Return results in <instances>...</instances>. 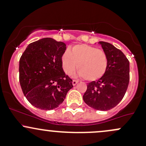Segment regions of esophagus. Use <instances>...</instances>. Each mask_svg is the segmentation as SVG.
Here are the masks:
<instances>
[{
  "label": "esophagus",
  "mask_w": 146,
  "mask_h": 146,
  "mask_svg": "<svg viewBox=\"0 0 146 146\" xmlns=\"http://www.w3.org/2000/svg\"><path fill=\"white\" fill-rule=\"evenodd\" d=\"M78 81L77 80H73V82H72V84H73V86H75V85H76L78 84Z\"/></svg>",
  "instance_id": "1"
}]
</instances>
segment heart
<instances>
[{
	"instance_id": "b5f03b06",
	"label": "heart",
	"mask_w": 146,
	"mask_h": 146,
	"mask_svg": "<svg viewBox=\"0 0 146 146\" xmlns=\"http://www.w3.org/2000/svg\"><path fill=\"white\" fill-rule=\"evenodd\" d=\"M61 63L66 74H72L77 66L78 76L87 81H95L106 73L108 59L104 50L86 44H80L64 52Z\"/></svg>"
}]
</instances>
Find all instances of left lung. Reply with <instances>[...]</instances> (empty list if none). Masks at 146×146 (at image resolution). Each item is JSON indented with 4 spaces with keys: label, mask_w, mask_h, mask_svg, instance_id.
I'll list each match as a JSON object with an SVG mask.
<instances>
[{
    "label": "left lung",
    "mask_w": 146,
    "mask_h": 146,
    "mask_svg": "<svg viewBox=\"0 0 146 146\" xmlns=\"http://www.w3.org/2000/svg\"><path fill=\"white\" fill-rule=\"evenodd\" d=\"M108 59L102 78L87 84L83 100L95 110H108L123 99L129 82V61L121 50L108 42H99Z\"/></svg>",
    "instance_id": "1"
}]
</instances>
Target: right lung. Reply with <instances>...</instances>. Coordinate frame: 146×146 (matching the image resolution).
<instances>
[{
    "mask_svg": "<svg viewBox=\"0 0 146 146\" xmlns=\"http://www.w3.org/2000/svg\"><path fill=\"white\" fill-rule=\"evenodd\" d=\"M66 44L51 38L29 44L19 60V82L31 104L41 110L59 107L72 87V80L62 68Z\"/></svg>",
    "mask_w": 146,
    "mask_h": 146,
    "instance_id": "add662e5",
    "label": "right lung"
}]
</instances>
